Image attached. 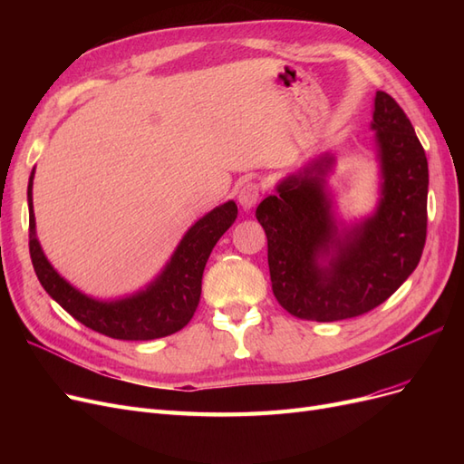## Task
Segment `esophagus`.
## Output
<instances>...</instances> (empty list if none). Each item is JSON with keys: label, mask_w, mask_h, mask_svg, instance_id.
I'll use <instances>...</instances> for the list:
<instances>
[{"label": "esophagus", "mask_w": 464, "mask_h": 464, "mask_svg": "<svg viewBox=\"0 0 464 464\" xmlns=\"http://www.w3.org/2000/svg\"><path fill=\"white\" fill-rule=\"evenodd\" d=\"M259 195H261L259 184H256V181H247V184L242 186L240 193H237V201H240V205L246 210H249V208H254L256 203L259 201Z\"/></svg>", "instance_id": "1"}]
</instances>
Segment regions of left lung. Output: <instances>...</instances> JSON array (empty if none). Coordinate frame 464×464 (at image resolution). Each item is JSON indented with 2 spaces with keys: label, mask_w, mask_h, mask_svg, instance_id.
Listing matches in <instances>:
<instances>
[{
  "label": "left lung",
  "mask_w": 464,
  "mask_h": 464,
  "mask_svg": "<svg viewBox=\"0 0 464 464\" xmlns=\"http://www.w3.org/2000/svg\"><path fill=\"white\" fill-rule=\"evenodd\" d=\"M377 203L344 217L329 186V152L290 172L256 217L266 234L278 304L307 321H339L383 304L422 257L428 224V159L411 120L392 98H373Z\"/></svg>",
  "instance_id": "1"
}]
</instances>
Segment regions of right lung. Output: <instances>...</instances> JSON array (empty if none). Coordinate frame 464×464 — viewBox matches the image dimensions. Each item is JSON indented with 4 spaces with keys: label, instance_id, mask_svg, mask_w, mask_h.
<instances>
[{
    "label": "right lung",
    "instance_id": "add662e5",
    "mask_svg": "<svg viewBox=\"0 0 464 464\" xmlns=\"http://www.w3.org/2000/svg\"><path fill=\"white\" fill-rule=\"evenodd\" d=\"M33 179L34 168L26 189L31 259L40 285L52 300L85 327L120 341L160 339L188 325L201 298V278L210 251L237 217L232 199L193 222L160 273L143 288L116 298H94L55 271L42 249L36 236Z\"/></svg>",
    "mask_w": 464,
    "mask_h": 464
}]
</instances>
